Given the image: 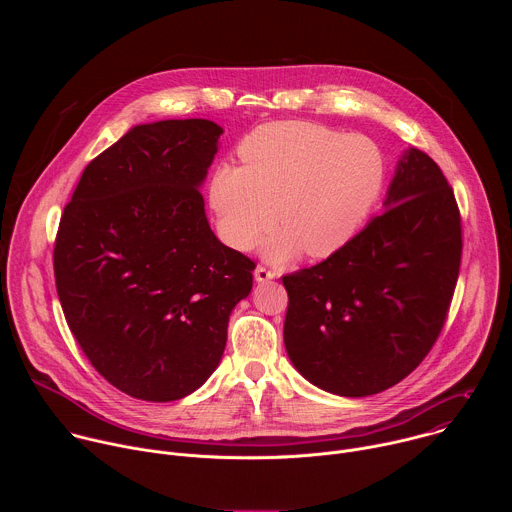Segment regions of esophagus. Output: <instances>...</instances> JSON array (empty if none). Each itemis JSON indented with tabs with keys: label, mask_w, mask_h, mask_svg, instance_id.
<instances>
[{
	"label": "esophagus",
	"mask_w": 512,
	"mask_h": 512,
	"mask_svg": "<svg viewBox=\"0 0 512 512\" xmlns=\"http://www.w3.org/2000/svg\"><path fill=\"white\" fill-rule=\"evenodd\" d=\"M273 277H275L273 269H269L265 265H257V269H255V279L257 281H267V279H273Z\"/></svg>",
	"instance_id": "esophagus-1"
}]
</instances>
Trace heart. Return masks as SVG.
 Returning a JSON list of instances; mask_svg holds the SVG:
<instances>
[{
  "mask_svg": "<svg viewBox=\"0 0 512 512\" xmlns=\"http://www.w3.org/2000/svg\"><path fill=\"white\" fill-rule=\"evenodd\" d=\"M243 166L223 164L208 196L221 237L235 249L265 243L271 259L300 249L330 257L367 223L387 184L381 145L310 121H277L253 129L239 145Z\"/></svg>",
  "mask_w": 512,
  "mask_h": 512,
  "instance_id": "1",
  "label": "heart"
}]
</instances>
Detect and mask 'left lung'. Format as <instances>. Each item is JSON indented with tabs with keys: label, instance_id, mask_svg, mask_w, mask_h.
I'll use <instances>...</instances> for the list:
<instances>
[{
	"label": "left lung",
	"instance_id": "left-lung-1",
	"mask_svg": "<svg viewBox=\"0 0 512 512\" xmlns=\"http://www.w3.org/2000/svg\"><path fill=\"white\" fill-rule=\"evenodd\" d=\"M385 206L340 251L281 277L291 362L342 397L381 393L415 371L458 283L462 216L440 166L409 150Z\"/></svg>",
	"mask_w": 512,
	"mask_h": 512
}]
</instances>
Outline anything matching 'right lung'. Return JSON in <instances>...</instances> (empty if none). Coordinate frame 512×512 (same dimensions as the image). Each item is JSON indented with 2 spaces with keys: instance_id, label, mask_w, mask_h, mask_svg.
Masks as SVG:
<instances>
[{
  "instance_id": "1",
  "label": "right lung",
  "mask_w": 512,
  "mask_h": 512,
  "mask_svg": "<svg viewBox=\"0 0 512 512\" xmlns=\"http://www.w3.org/2000/svg\"><path fill=\"white\" fill-rule=\"evenodd\" d=\"M223 129L137 125L99 154L64 206L54 277L95 371L141 401H176L218 367L255 261L210 231L198 190Z\"/></svg>"
}]
</instances>
